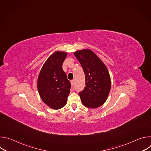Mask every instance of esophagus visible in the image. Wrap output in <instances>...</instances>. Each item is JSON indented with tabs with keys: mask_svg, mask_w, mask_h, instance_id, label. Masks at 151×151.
<instances>
[{
	"mask_svg": "<svg viewBox=\"0 0 151 151\" xmlns=\"http://www.w3.org/2000/svg\"><path fill=\"white\" fill-rule=\"evenodd\" d=\"M70 82H71V85H72V86L73 87V86L75 85V80H72Z\"/></svg>",
	"mask_w": 151,
	"mask_h": 151,
	"instance_id": "obj_1",
	"label": "esophagus"
}]
</instances>
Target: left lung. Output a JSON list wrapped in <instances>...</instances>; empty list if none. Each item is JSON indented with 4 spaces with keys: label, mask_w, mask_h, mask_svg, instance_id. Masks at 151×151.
Returning a JSON list of instances; mask_svg holds the SVG:
<instances>
[{
    "label": "left lung",
    "mask_w": 151,
    "mask_h": 151,
    "mask_svg": "<svg viewBox=\"0 0 151 151\" xmlns=\"http://www.w3.org/2000/svg\"><path fill=\"white\" fill-rule=\"evenodd\" d=\"M85 76V87L79 93L82 104L90 108H97L104 103L111 90V78L101 60L90 50L76 51Z\"/></svg>",
    "instance_id": "left-lung-1"
}]
</instances>
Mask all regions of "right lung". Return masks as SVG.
<instances>
[{"instance_id":"right-lung-1","label":"right lung","mask_w":151,"mask_h":151,"mask_svg":"<svg viewBox=\"0 0 151 151\" xmlns=\"http://www.w3.org/2000/svg\"><path fill=\"white\" fill-rule=\"evenodd\" d=\"M67 56L56 51L43 65L37 79V90L42 101L53 109H59L67 103L71 84L62 69Z\"/></svg>"}]
</instances>
